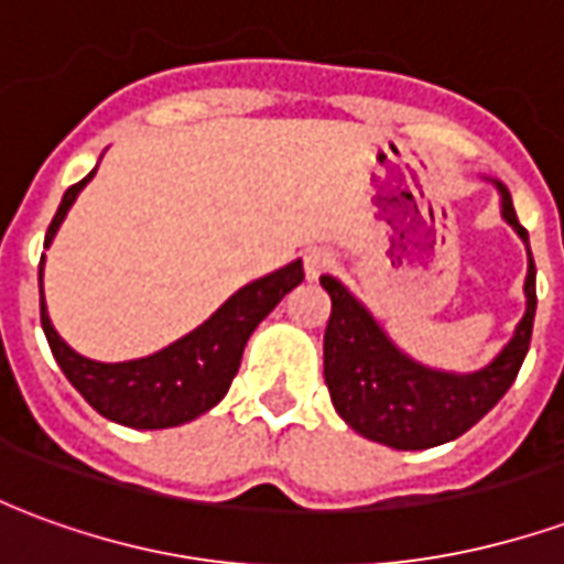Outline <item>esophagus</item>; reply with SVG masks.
I'll return each instance as SVG.
<instances>
[{"mask_svg": "<svg viewBox=\"0 0 564 564\" xmlns=\"http://www.w3.org/2000/svg\"><path fill=\"white\" fill-rule=\"evenodd\" d=\"M335 269V253L326 250V247H311L305 253V274L311 281H317L319 274Z\"/></svg>", "mask_w": 564, "mask_h": 564, "instance_id": "esophagus-1", "label": "esophagus"}]
</instances>
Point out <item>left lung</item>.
I'll return each instance as SVG.
<instances>
[{"mask_svg":"<svg viewBox=\"0 0 564 564\" xmlns=\"http://www.w3.org/2000/svg\"><path fill=\"white\" fill-rule=\"evenodd\" d=\"M501 214L522 241H529L505 186ZM319 283L332 299V314L323 335V378L332 404L350 429L387 447L425 449L465 435L510 390L532 344L538 307L532 250L525 274V317L496 362L474 375H444L416 366L414 359L392 347L371 314L341 283L329 274H323Z\"/></svg>","mask_w":564,"mask_h":564,"instance_id":"left-lung-1","label":"left lung"}]
</instances>
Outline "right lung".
Returning <instances> with one entry per match:
<instances>
[{"mask_svg":"<svg viewBox=\"0 0 564 564\" xmlns=\"http://www.w3.org/2000/svg\"><path fill=\"white\" fill-rule=\"evenodd\" d=\"M93 174L96 172L68 186L54 220L47 226L44 247L54 241L66 210L72 208V202L78 198ZM39 278H42V271H39ZM302 278H305L302 262H290L283 269L271 271L265 278L247 283L245 290H238L214 317L205 319L186 338L169 344L165 350L148 356V359L117 362V366L93 362V359L75 354L51 326L44 295L42 329L63 375L90 402L93 411H99L120 425H129V429H172V425L189 423L198 414L210 411L229 392V383L241 366L247 338L253 335L262 319L269 317L283 295L302 283Z\"/></svg>","mask_w":564,"mask_h":564,"instance_id":"1","label":"right lung"}]
</instances>
